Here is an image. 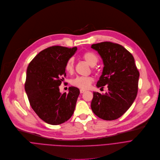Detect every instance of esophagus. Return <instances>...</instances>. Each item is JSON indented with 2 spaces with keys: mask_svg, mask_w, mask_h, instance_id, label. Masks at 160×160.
<instances>
[{
  "mask_svg": "<svg viewBox=\"0 0 160 160\" xmlns=\"http://www.w3.org/2000/svg\"><path fill=\"white\" fill-rule=\"evenodd\" d=\"M86 91V90H84V89H80V92L82 94V93H83V92H84Z\"/></svg>",
  "mask_w": 160,
  "mask_h": 160,
  "instance_id": "1",
  "label": "esophagus"
}]
</instances>
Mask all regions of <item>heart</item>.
<instances>
[{"mask_svg":"<svg viewBox=\"0 0 160 160\" xmlns=\"http://www.w3.org/2000/svg\"><path fill=\"white\" fill-rule=\"evenodd\" d=\"M82 58L91 66H94L97 65L98 62V57L94 53L88 51L85 52L82 55ZM74 61L73 58H69L66 62L65 70L67 72L71 74L74 71ZM94 79L92 77H84V76H78L72 81L71 84L77 88L82 89H88Z\"/></svg>","mask_w":160,"mask_h":160,"instance_id":"heart-1","label":"heart"}]
</instances>
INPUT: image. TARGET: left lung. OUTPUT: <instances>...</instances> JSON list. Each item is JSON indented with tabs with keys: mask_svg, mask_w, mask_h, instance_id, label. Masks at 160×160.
I'll use <instances>...</instances> for the list:
<instances>
[{
	"mask_svg": "<svg viewBox=\"0 0 160 160\" xmlns=\"http://www.w3.org/2000/svg\"><path fill=\"white\" fill-rule=\"evenodd\" d=\"M103 59L104 68L97 87L107 85L108 92H93L91 107L93 113L105 120L123 115L134 102L138 91L139 72L132 55L123 46L110 42L92 44Z\"/></svg>",
	"mask_w": 160,
	"mask_h": 160,
	"instance_id": "left-lung-1",
	"label": "left lung"
}]
</instances>
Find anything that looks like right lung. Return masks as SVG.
I'll list each match as a JSON object with an SVG mask.
<instances>
[{
  "instance_id": "add662e5",
  "label": "right lung",
  "mask_w": 160,
  "mask_h": 160,
  "mask_svg": "<svg viewBox=\"0 0 160 160\" xmlns=\"http://www.w3.org/2000/svg\"><path fill=\"white\" fill-rule=\"evenodd\" d=\"M77 50L52 46L41 51L28 66L24 84L29 104L44 122L59 125L73 115L79 89L69 87V92L60 93L59 86L66 76L65 64Z\"/></svg>"
}]
</instances>
